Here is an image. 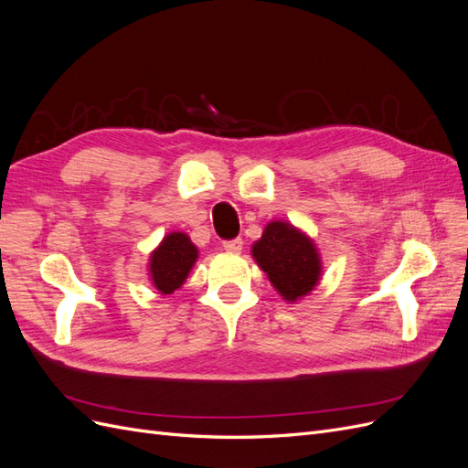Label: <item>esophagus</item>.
<instances>
[{"label": "esophagus", "mask_w": 468, "mask_h": 468, "mask_svg": "<svg viewBox=\"0 0 468 468\" xmlns=\"http://www.w3.org/2000/svg\"><path fill=\"white\" fill-rule=\"evenodd\" d=\"M242 246H244V242H242V238L226 239V242H222V248H224L226 251H230V253H239V251H242Z\"/></svg>", "instance_id": "1"}]
</instances>
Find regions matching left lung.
Masks as SVG:
<instances>
[{"instance_id":"left-lung-1","label":"left lung","mask_w":468,"mask_h":468,"mask_svg":"<svg viewBox=\"0 0 468 468\" xmlns=\"http://www.w3.org/2000/svg\"><path fill=\"white\" fill-rule=\"evenodd\" d=\"M251 256L289 303L301 301L314 291L322 275L320 253L313 239L282 220L265 226L261 238L251 246Z\"/></svg>"}]
</instances>
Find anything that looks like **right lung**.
<instances>
[{
    "label": "right lung",
    "instance_id": "right-lung-1",
    "mask_svg": "<svg viewBox=\"0 0 468 468\" xmlns=\"http://www.w3.org/2000/svg\"><path fill=\"white\" fill-rule=\"evenodd\" d=\"M199 250L186 232L167 234L162 244L150 253L148 275L160 294H172L186 282Z\"/></svg>",
    "mask_w": 468,
    "mask_h": 468
}]
</instances>
